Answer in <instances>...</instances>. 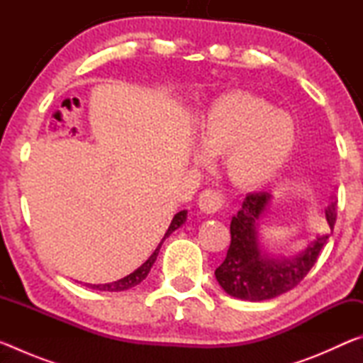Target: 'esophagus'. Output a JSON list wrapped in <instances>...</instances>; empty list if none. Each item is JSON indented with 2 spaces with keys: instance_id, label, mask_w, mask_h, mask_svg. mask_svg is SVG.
Here are the masks:
<instances>
[{
  "instance_id": "obj_1",
  "label": "esophagus",
  "mask_w": 363,
  "mask_h": 363,
  "mask_svg": "<svg viewBox=\"0 0 363 363\" xmlns=\"http://www.w3.org/2000/svg\"><path fill=\"white\" fill-rule=\"evenodd\" d=\"M199 206L205 214H216L219 211H223V208L225 206V196L223 194H219L218 190H203V192L200 194Z\"/></svg>"
}]
</instances>
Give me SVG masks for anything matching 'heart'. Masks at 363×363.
<instances>
[{"label": "heart", "mask_w": 363, "mask_h": 363, "mask_svg": "<svg viewBox=\"0 0 363 363\" xmlns=\"http://www.w3.org/2000/svg\"><path fill=\"white\" fill-rule=\"evenodd\" d=\"M196 163L208 155L224 157V169L238 187L257 189L275 179L298 144V126L290 113L248 91H232L214 99L196 125Z\"/></svg>", "instance_id": "1"}]
</instances>
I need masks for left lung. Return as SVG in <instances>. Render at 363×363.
I'll return each mask as SVG.
<instances>
[{"mask_svg": "<svg viewBox=\"0 0 363 363\" xmlns=\"http://www.w3.org/2000/svg\"><path fill=\"white\" fill-rule=\"evenodd\" d=\"M272 195L256 192L245 196L242 208L230 220V247L224 262L214 270L223 290L243 301H266L290 291L314 266L330 233L314 240L293 257L270 256L262 247L259 227L267 213ZM325 218L333 232L336 223V196L325 208Z\"/></svg>", "mask_w": 363, "mask_h": 363, "instance_id": "8db88e82", "label": "left lung"}]
</instances>
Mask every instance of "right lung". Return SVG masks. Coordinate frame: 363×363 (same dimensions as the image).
Instances as JSON below:
<instances>
[{
  "label": "right lung",
  "instance_id": "obj_1",
  "mask_svg": "<svg viewBox=\"0 0 363 363\" xmlns=\"http://www.w3.org/2000/svg\"><path fill=\"white\" fill-rule=\"evenodd\" d=\"M186 219H187V210H182V211L174 214V218H173V220H171L168 230L164 232V237L162 238V242L158 243V247L155 248V251H153L149 259H147V261L143 264V266L134 270V272H131L130 275H126V277H123V279H120V280L112 281V284L88 285V286L94 288V290H101V291H125V290H130V288H133V286L139 285L140 281H143V280L147 277V275H149L150 269H152V266H153V262L157 261V256H158V253H160V248H162L163 242L167 240V238H168L174 230L179 229V227H181L184 223H186Z\"/></svg>",
  "mask_w": 363,
  "mask_h": 363
}]
</instances>
